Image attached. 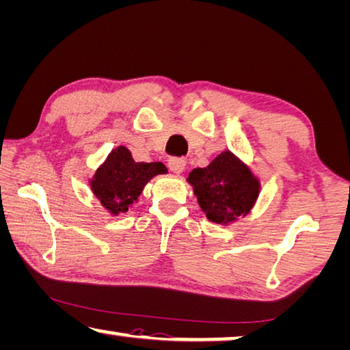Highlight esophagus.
Instances as JSON below:
<instances>
[{
    "instance_id": "obj_1",
    "label": "esophagus",
    "mask_w": 350,
    "mask_h": 350,
    "mask_svg": "<svg viewBox=\"0 0 350 350\" xmlns=\"http://www.w3.org/2000/svg\"><path fill=\"white\" fill-rule=\"evenodd\" d=\"M185 159H182V157H171L170 160H168V166H170V170L173 171V173H176V174H179V173H182V171L185 170Z\"/></svg>"
}]
</instances>
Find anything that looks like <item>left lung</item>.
<instances>
[{
	"label": "left lung",
	"mask_w": 350,
	"mask_h": 350,
	"mask_svg": "<svg viewBox=\"0 0 350 350\" xmlns=\"http://www.w3.org/2000/svg\"><path fill=\"white\" fill-rule=\"evenodd\" d=\"M208 221L229 226L251 212L260 195V180L234 152L223 151L205 168L187 177Z\"/></svg>",
	"instance_id": "8db88e82"
}]
</instances>
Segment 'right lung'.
Segmentation results:
<instances>
[{
    "label": "right lung",
    "mask_w": 350,
    "mask_h": 350,
    "mask_svg": "<svg viewBox=\"0 0 350 350\" xmlns=\"http://www.w3.org/2000/svg\"><path fill=\"white\" fill-rule=\"evenodd\" d=\"M166 166L160 162H135L126 146L110 151L104 163L90 179L93 195L112 216L126 213L138 201L143 188L157 174H165Z\"/></svg>",
    "instance_id": "obj_1"
}]
</instances>
